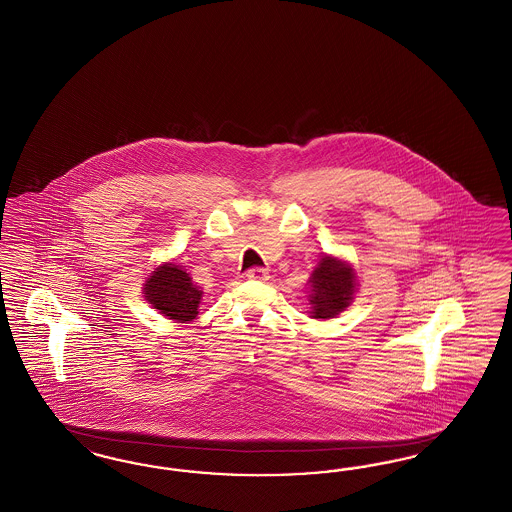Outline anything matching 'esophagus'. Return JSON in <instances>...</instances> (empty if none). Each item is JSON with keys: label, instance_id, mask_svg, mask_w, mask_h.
I'll list each match as a JSON object with an SVG mask.
<instances>
[{"label": "esophagus", "instance_id": "esophagus-1", "mask_svg": "<svg viewBox=\"0 0 512 512\" xmlns=\"http://www.w3.org/2000/svg\"><path fill=\"white\" fill-rule=\"evenodd\" d=\"M247 280L265 282V280H268V270H265V268H251V270L247 272Z\"/></svg>", "mask_w": 512, "mask_h": 512}]
</instances>
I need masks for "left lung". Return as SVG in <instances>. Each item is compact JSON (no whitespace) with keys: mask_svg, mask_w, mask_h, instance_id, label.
<instances>
[{"mask_svg":"<svg viewBox=\"0 0 512 512\" xmlns=\"http://www.w3.org/2000/svg\"><path fill=\"white\" fill-rule=\"evenodd\" d=\"M307 286L310 318L331 320L354 303L360 282L348 261L337 255H324L312 270Z\"/></svg>","mask_w":512,"mask_h":512,"instance_id":"obj_1","label":"left lung"}]
</instances>
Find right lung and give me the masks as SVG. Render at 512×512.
<instances>
[{
	"instance_id": "1",
	"label": "right lung",
	"mask_w": 512,
	"mask_h": 512,
	"mask_svg": "<svg viewBox=\"0 0 512 512\" xmlns=\"http://www.w3.org/2000/svg\"><path fill=\"white\" fill-rule=\"evenodd\" d=\"M202 293L183 266L171 261L156 266L143 284L144 301L179 324H188L198 316Z\"/></svg>"
}]
</instances>
